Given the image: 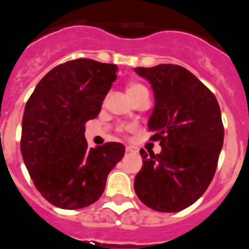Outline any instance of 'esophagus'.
Here are the masks:
<instances>
[{
  "label": "esophagus",
  "instance_id": "esophagus-1",
  "mask_svg": "<svg viewBox=\"0 0 249 249\" xmlns=\"http://www.w3.org/2000/svg\"><path fill=\"white\" fill-rule=\"evenodd\" d=\"M125 151H127V152H137L138 150L135 149V147L129 146V145H127V146H125Z\"/></svg>",
  "mask_w": 249,
  "mask_h": 249
}]
</instances>
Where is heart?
I'll list each match as a JSON object with an SVG mask.
<instances>
[{
  "label": "heart",
  "instance_id": "obj_1",
  "mask_svg": "<svg viewBox=\"0 0 249 249\" xmlns=\"http://www.w3.org/2000/svg\"><path fill=\"white\" fill-rule=\"evenodd\" d=\"M142 90H146V88L139 82H135V81H129L125 86V92H127L128 97H133V95L138 94V93L142 92Z\"/></svg>",
  "mask_w": 249,
  "mask_h": 249
}]
</instances>
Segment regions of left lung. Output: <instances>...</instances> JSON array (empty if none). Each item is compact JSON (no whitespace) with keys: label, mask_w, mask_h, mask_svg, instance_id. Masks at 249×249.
<instances>
[{"label":"left lung","mask_w":249,"mask_h":249,"mask_svg":"<svg viewBox=\"0 0 249 249\" xmlns=\"http://www.w3.org/2000/svg\"><path fill=\"white\" fill-rule=\"evenodd\" d=\"M155 95L149 120L150 139L160 140V154L140 150L142 167L134 190L145 206L173 213L203 195L213 179L224 142L221 112L213 93L185 68L161 64L135 68Z\"/></svg>","instance_id":"obj_1"}]
</instances>
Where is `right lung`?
<instances>
[{"label":"right lung","mask_w":249,"mask_h":249,"mask_svg":"<svg viewBox=\"0 0 249 249\" xmlns=\"http://www.w3.org/2000/svg\"><path fill=\"white\" fill-rule=\"evenodd\" d=\"M117 65L76 59L52 69L25 105L21 156L41 195L53 206L80 209L99 200L124 146L88 147L85 124L95 119L116 80Z\"/></svg>","instance_id":"add662e5"}]
</instances>
